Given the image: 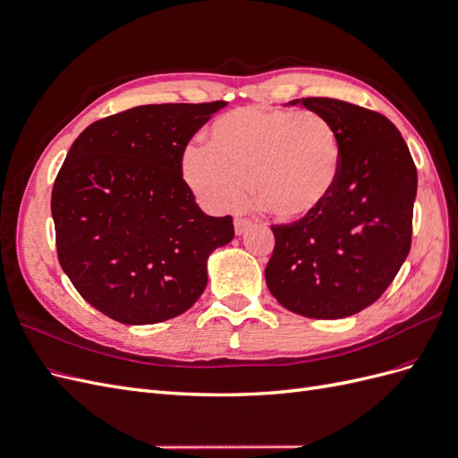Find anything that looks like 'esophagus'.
<instances>
[{"label": "esophagus", "mask_w": 458, "mask_h": 458, "mask_svg": "<svg viewBox=\"0 0 458 458\" xmlns=\"http://www.w3.org/2000/svg\"><path fill=\"white\" fill-rule=\"evenodd\" d=\"M250 227H252V221L248 217H234V233L237 234H244Z\"/></svg>", "instance_id": "1"}]
</instances>
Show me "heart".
I'll list each match as a JSON object with an SVG mask.
<instances>
[{
	"label": "heart",
	"instance_id": "b5f03b06",
	"mask_svg": "<svg viewBox=\"0 0 458 458\" xmlns=\"http://www.w3.org/2000/svg\"><path fill=\"white\" fill-rule=\"evenodd\" d=\"M340 170V137L323 114L266 106L217 118L206 147L191 145L182 158L185 183L208 208H237L250 185L261 210L283 221L321 210Z\"/></svg>",
	"mask_w": 458,
	"mask_h": 458
}]
</instances>
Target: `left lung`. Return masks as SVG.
<instances>
[{
	"instance_id": "obj_1",
	"label": "left lung",
	"mask_w": 458,
	"mask_h": 458,
	"mask_svg": "<svg viewBox=\"0 0 458 458\" xmlns=\"http://www.w3.org/2000/svg\"><path fill=\"white\" fill-rule=\"evenodd\" d=\"M296 103L335 126L342 170L317 214L271 225L266 283L288 311L350 317L386 293L409 256L417 165L399 130L377 110L328 97L290 105Z\"/></svg>"
}]
</instances>
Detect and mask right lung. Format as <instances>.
<instances>
[{
  "instance_id": "right-lung-1",
  "label": "right lung",
  "mask_w": 458,
  "mask_h": 458,
  "mask_svg": "<svg viewBox=\"0 0 458 458\" xmlns=\"http://www.w3.org/2000/svg\"><path fill=\"white\" fill-rule=\"evenodd\" d=\"M225 101L141 105L93 122L55 177L51 214L63 271L88 303L123 325L185 313L206 259L234 237L206 216L182 174L183 152Z\"/></svg>"
}]
</instances>
